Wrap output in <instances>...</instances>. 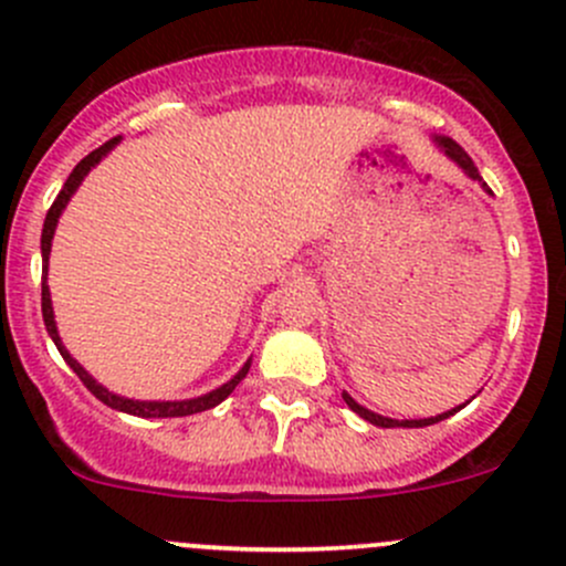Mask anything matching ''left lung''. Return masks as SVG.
Returning <instances> with one entry per match:
<instances>
[{
	"mask_svg": "<svg viewBox=\"0 0 566 566\" xmlns=\"http://www.w3.org/2000/svg\"><path fill=\"white\" fill-rule=\"evenodd\" d=\"M436 142H438V145L443 147V150H447V156H449V158H454V161H458L460 167L465 169V172L473 177V180H482V177H479V169L473 167V161H471V158H468V153L462 150V147L458 145V142L447 139V136H438ZM342 397H345L347 408H350L353 413H358V416H361V419H367L369 424H378V427H430V424H436V421H443V419H447V416L458 413V410L462 408V405H460V408L449 410V413H441V416H436V419H419V421H397V419H386V416H378V413H373V410L361 408V405H358L356 399L350 397V394H342Z\"/></svg>",
	"mask_w": 566,
	"mask_h": 566,
	"instance_id": "8db88e82",
	"label": "left lung"
}]
</instances>
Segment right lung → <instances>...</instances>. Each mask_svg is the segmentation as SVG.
<instances>
[{
  "mask_svg": "<svg viewBox=\"0 0 566 566\" xmlns=\"http://www.w3.org/2000/svg\"><path fill=\"white\" fill-rule=\"evenodd\" d=\"M119 142V136H114V139H108L106 145H101L98 150L90 153L87 158H82V161L76 164V169H73L71 177L65 180V186H62V191L56 193L54 205L49 208V213H45V221H43V238H40V249H43V290H40V306H43V323H45V331L51 334V339H54L56 350L62 353V358L67 361V367L73 369V373L78 375V380H82L84 386H87L90 391L95 394V397L101 399V402L108 405V408H117L123 410V413H130V416H142V419H177V416H191V413H202V410H210L216 408L219 402H224L227 397H230L232 389H235L238 384H241L243 378H247L249 373V364L241 369V373L235 375V378L230 380V384H224L221 389L205 394V397H197V399H182V402H139V399H125V397H117V394L106 391L104 386L95 384L93 378H90L87 373H84L82 364H76V358H71V353L62 347L60 342V334H56V325H54V310H51V298H49V284H45V268H49V251H51V238H54V230H56V219H60V213L65 210L67 199H71V193L76 191L78 182L84 180V175L90 172V169L95 167V164L101 161V158L106 156L108 150H112L114 145Z\"/></svg>",
  "mask_w": 566,
  "mask_h": 566,
  "instance_id": "add662e5",
  "label": "right lung"
}]
</instances>
